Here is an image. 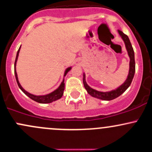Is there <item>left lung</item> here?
Returning <instances> with one entry per match:
<instances>
[{
    "instance_id": "obj_1",
    "label": "left lung",
    "mask_w": 152,
    "mask_h": 152,
    "mask_svg": "<svg viewBox=\"0 0 152 152\" xmlns=\"http://www.w3.org/2000/svg\"><path fill=\"white\" fill-rule=\"evenodd\" d=\"M118 33H119L120 36L124 41L125 45H126V50L128 51V56L130 58V64H129V72H128V75L127 79L125 81L122 85L117 88L116 89L112 90L110 91H106V92H102V91H96L86 84V79H85V74L84 73V78H83V83H84V86L86 89L89 94L91 95V96L97 99H102V100H112L115 98L121 96V94L128 89L131 85L132 80L133 79V76L135 74V70H136V64H135V58H134V51H133V47L131 45V43L130 42L129 38L121 30H118Z\"/></svg>"
}]
</instances>
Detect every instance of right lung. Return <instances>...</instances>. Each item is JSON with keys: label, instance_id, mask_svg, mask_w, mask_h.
<instances>
[{"label": "right lung", "instance_id": "obj_1", "mask_svg": "<svg viewBox=\"0 0 152 152\" xmlns=\"http://www.w3.org/2000/svg\"><path fill=\"white\" fill-rule=\"evenodd\" d=\"M20 48H21V47H20L19 50H18V52H17L16 60H15L14 73H15V76H16V82H17L18 86H19V87L20 88V89H21V91H22L23 92H24V94L26 95V96H29L30 99H32V100L35 101V102H37L42 103V104H45V103H50V102H52L56 101V100H57V99H59L60 98L62 97V96H63V91H64V89H65L64 80H63V81H62L61 84L60 85V86L57 89H56L54 91H53V92L50 93V94H46V95H43V96H36V95L31 94H30V93L27 92V91H25V90L23 89L22 86H21V84H20V83L19 82V80H18L17 73H16V61H17L18 57H19V51H20ZM71 69V67H69V68H68L66 70V71H65L64 76H66V75L67 74V73Z\"/></svg>", "mask_w": 152, "mask_h": 152}]
</instances>
